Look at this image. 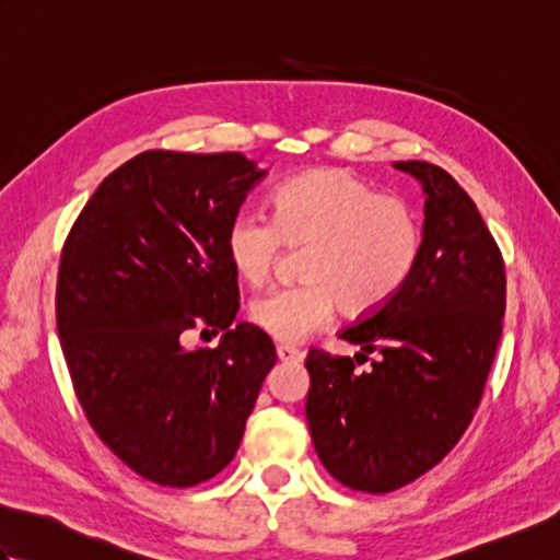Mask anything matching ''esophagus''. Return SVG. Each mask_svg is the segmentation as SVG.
I'll return each instance as SVG.
<instances>
[{"label": "esophagus", "instance_id": "1", "mask_svg": "<svg viewBox=\"0 0 560 560\" xmlns=\"http://www.w3.org/2000/svg\"><path fill=\"white\" fill-rule=\"evenodd\" d=\"M277 355H279V361H283V363H301L305 353L299 351V349H293V347H287V343H281V347H277Z\"/></svg>", "mask_w": 560, "mask_h": 560}]
</instances>
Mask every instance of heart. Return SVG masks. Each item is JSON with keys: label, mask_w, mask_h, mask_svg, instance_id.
Wrapping results in <instances>:
<instances>
[{"label": "heart", "mask_w": 560, "mask_h": 560, "mask_svg": "<svg viewBox=\"0 0 560 560\" xmlns=\"http://www.w3.org/2000/svg\"><path fill=\"white\" fill-rule=\"evenodd\" d=\"M281 245L305 247L299 287L273 289L249 305L269 337L299 343L325 329L337 305L349 315L383 307L419 265L423 225L399 197L380 195L349 168H315L271 195V219L243 211L225 229V255L249 287L277 267Z\"/></svg>", "instance_id": "1"}]
</instances>
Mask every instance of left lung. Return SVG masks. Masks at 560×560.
I'll return each mask as SVG.
<instances>
[{
    "label": "left lung",
    "instance_id": "obj_1",
    "mask_svg": "<svg viewBox=\"0 0 560 560\" xmlns=\"http://www.w3.org/2000/svg\"><path fill=\"white\" fill-rule=\"evenodd\" d=\"M421 183L423 247L409 281L341 331L361 353L311 349L305 419L325 469L353 491L389 493L433 469L467 431L501 341L505 265L471 197L440 165L397 161ZM368 359V355H365Z\"/></svg>",
    "mask_w": 560,
    "mask_h": 560
}]
</instances>
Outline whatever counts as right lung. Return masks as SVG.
I'll list each match as a JSON object with an SVG mask.
<instances>
[{"mask_svg": "<svg viewBox=\"0 0 560 560\" xmlns=\"http://www.w3.org/2000/svg\"><path fill=\"white\" fill-rule=\"evenodd\" d=\"M267 171L237 151L153 149L98 185L62 247L57 335L98 438L153 483L187 489L229 464L277 363L259 327L233 325L225 229ZM222 331L185 350L184 331Z\"/></svg>", "mask_w": 560, "mask_h": 560, "instance_id": "right-lung-1", "label": "right lung"}]
</instances>
